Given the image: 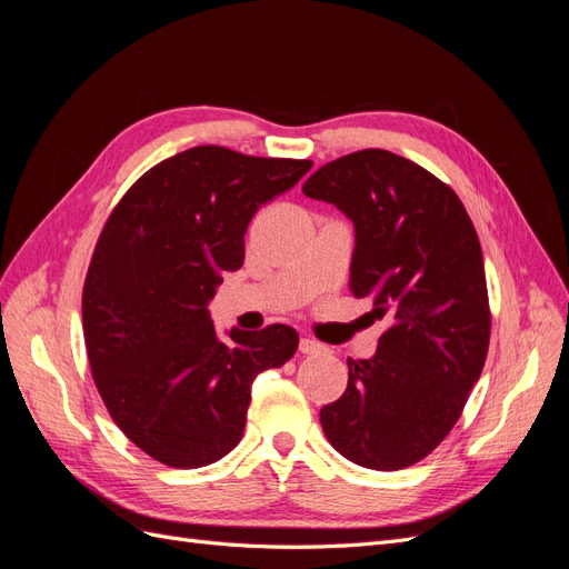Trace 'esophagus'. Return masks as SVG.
I'll return each mask as SVG.
<instances>
[{
	"mask_svg": "<svg viewBox=\"0 0 569 569\" xmlns=\"http://www.w3.org/2000/svg\"><path fill=\"white\" fill-rule=\"evenodd\" d=\"M299 351H301L303 356H313V353H320V351H322V347H320L318 341L303 337V339L299 341Z\"/></svg>",
	"mask_w": 569,
	"mask_h": 569,
	"instance_id": "esophagus-1",
	"label": "esophagus"
}]
</instances>
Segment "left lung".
Wrapping results in <instances>:
<instances>
[{"label": "left lung", "mask_w": 569, "mask_h": 569, "mask_svg": "<svg viewBox=\"0 0 569 569\" xmlns=\"http://www.w3.org/2000/svg\"><path fill=\"white\" fill-rule=\"evenodd\" d=\"M303 194L356 226L349 289L389 327L370 360L320 410L335 449L370 470H403L449 437L485 368L491 308L479 237L453 189L387 149L320 166Z\"/></svg>", "instance_id": "obj_1"}]
</instances>
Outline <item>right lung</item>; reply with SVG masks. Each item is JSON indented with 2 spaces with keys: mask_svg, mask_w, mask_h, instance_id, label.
<instances>
[{
  "mask_svg": "<svg viewBox=\"0 0 569 569\" xmlns=\"http://www.w3.org/2000/svg\"><path fill=\"white\" fill-rule=\"evenodd\" d=\"M311 166L192 147L149 168L97 239L82 287L94 385L120 432L168 468L228 456L244 435L253 377L297 353L289 325L220 341L206 303L242 268L258 206Z\"/></svg>",
  "mask_w": 569,
  "mask_h": 569,
  "instance_id": "right-lung-1",
  "label": "right lung"
}]
</instances>
